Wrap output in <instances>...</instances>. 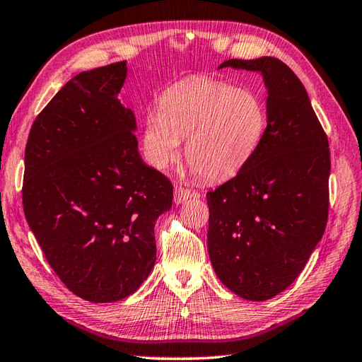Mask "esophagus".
I'll use <instances>...</instances> for the list:
<instances>
[{"mask_svg": "<svg viewBox=\"0 0 362 362\" xmlns=\"http://www.w3.org/2000/svg\"><path fill=\"white\" fill-rule=\"evenodd\" d=\"M191 196H193V193H191V191L183 185H175L174 187V202L175 204L185 202L187 199H189Z\"/></svg>", "mask_w": 362, "mask_h": 362, "instance_id": "1", "label": "esophagus"}]
</instances>
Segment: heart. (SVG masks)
<instances>
[{
  "label": "heart",
  "instance_id": "b5f03b06",
  "mask_svg": "<svg viewBox=\"0 0 362 362\" xmlns=\"http://www.w3.org/2000/svg\"><path fill=\"white\" fill-rule=\"evenodd\" d=\"M267 125V106L256 90L196 75L163 90L158 112L144 119L143 144L148 161L165 169L185 139L188 165L205 180H223L252 158Z\"/></svg>",
  "mask_w": 362,
  "mask_h": 362
}]
</instances>
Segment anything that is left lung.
Wrapping results in <instances>:
<instances>
[{"instance_id": "1", "label": "left lung", "mask_w": 362, "mask_h": 362, "mask_svg": "<svg viewBox=\"0 0 362 362\" xmlns=\"http://www.w3.org/2000/svg\"><path fill=\"white\" fill-rule=\"evenodd\" d=\"M223 67L262 74L268 125L252 158L207 193L209 256L230 292L265 301L298 278L327 228L329 144L306 89L284 62L264 56Z\"/></svg>"}]
</instances>
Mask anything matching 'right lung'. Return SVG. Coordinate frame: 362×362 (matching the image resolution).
I'll return each mask as SVG.
<instances>
[{
	"mask_svg": "<svg viewBox=\"0 0 362 362\" xmlns=\"http://www.w3.org/2000/svg\"><path fill=\"white\" fill-rule=\"evenodd\" d=\"M120 61L75 75L33 122L21 197L45 259L90 303L134 293L151 274L153 226L173 185L138 152L133 111L119 100Z\"/></svg>",
	"mask_w": 362,
	"mask_h": 362,
	"instance_id": "right-lung-1",
	"label": "right lung"
}]
</instances>
